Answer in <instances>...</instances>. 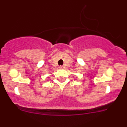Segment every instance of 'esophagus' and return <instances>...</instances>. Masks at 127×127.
<instances>
[{"instance_id":"obj_1","label":"esophagus","mask_w":127,"mask_h":127,"mask_svg":"<svg viewBox=\"0 0 127 127\" xmlns=\"http://www.w3.org/2000/svg\"><path fill=\"white\" fill-rule=\"evenodd\" d=\"M59 68H64V67L62 66V65H60V66L59 67Z\"/></svg>"}]
</instances>
